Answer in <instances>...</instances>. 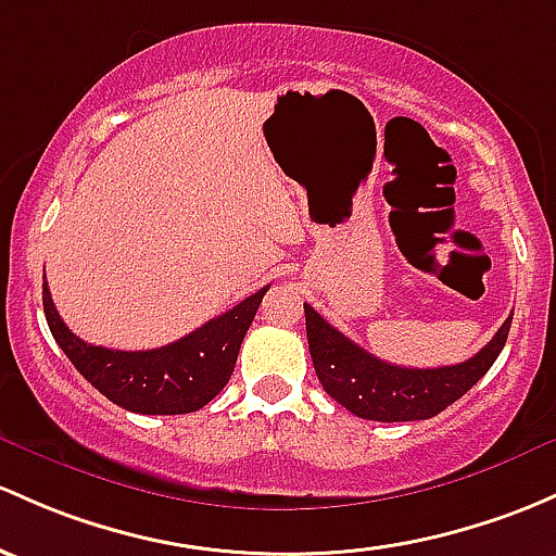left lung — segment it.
Returning <instances> with one entry per match:
<instances>
[{"label": "left lung", "instance_id": "1", "mask_svg": "<svg viewBox=\"0 0 556 556\" xmlns=\"http://www.w3.org/2000/svg\"><path fill=\"white\" fill-rule=\"evenodd\" d=\"M303 312H306L308 352L323 389L354 416L383 420V424L434 418L437 413L460 400L498 359L511 327L509 314L493 341L471 359L418 370V367L391 365L365 352L319 317L308 303H303Z\"/></svg>", "mask_w": 556, "mask_h": 556}]
</instances>
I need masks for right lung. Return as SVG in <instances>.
Returning <instances> with one entry per match:
<instances>
[{"mask_svg":"<svg viewBox=\"0 0 556 556\" xmlns=\"http://www.w3.org/2000/svg\"><path fill=\"white\" fill-rule=\"evenodd\" d=\"M266 290L268 285L180 341L149 352H116L81 341L63 325L47 282L42 303L55 343L106 400L143 416H180L200 410L229 383L242 338Z\"/></svg>","mask_w":556,"mask_h":556,"instance_id":"right-lung-1","label":"right lung"}]
</instances>
